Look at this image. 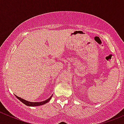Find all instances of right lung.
Here are the masks:
<instances>
[{"label": "right lung", "instance_id": "add662e5", "mask_svg": "<svg viewBox=\"0 0 124 124\" xmlns=\"http://www.w3.org/2000/svg\"><path fill=\"white\" fill-rule=\"evenodd\" d=\"M16 97H17V98H18V100H19L20 101H22V102H23V104H24L25 105H26V106H41V105H43L44 104L47 103V102H48V101H50V100L51 99V98H52V97H50L49 98H48V100H47L46 101H42V102H29V101H27L26 100H24L22 99V98H20V97H17L16 96Z\"/></svg>", "mask_w": 124, "mask_h": 124}]
</instances>
